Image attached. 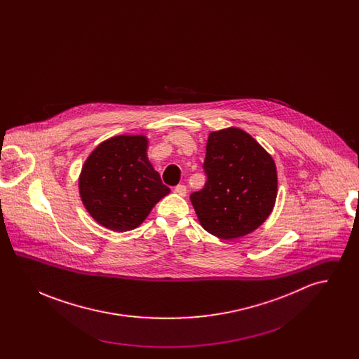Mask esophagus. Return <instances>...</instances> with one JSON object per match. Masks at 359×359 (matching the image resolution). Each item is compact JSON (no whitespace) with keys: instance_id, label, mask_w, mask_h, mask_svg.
<instances>
[{"instance_id":"34e87169","label":"esophagus","mask_w":359,"mask_h":359,"mask_svg":"<svg viewBox=\"0 0 359 359\" xmlns=\"http://www.w3.org/2000/svg\"><path fill=\"white\" fill-rule=\"evenodd\" d=\"M175 192L177 195H180V196H186L187 195V188H186V186H183V184H179V186L175 187Z\"/></svg>"}]
</instances>
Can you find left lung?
I'll return each mask as SVG.
<instances>
[{"mask_svg": "<svg viewBox=\"0 0 359 359\" xmlns=\"http://www.w3.org/2000/svg\"><path fill=\"white\" fill-rule=\"evenodd\" d=\"M203 168L205 188L189 199L205 231L241 238L266 221L277 198V171L253 137L234 126L211 132Z\"/></svg>", "mask_w": 359, "mask_h": 359, "instance_id": "left-lung-1", "label": "left lung"}]
</instances>
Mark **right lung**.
<instances>
[{"mask_svg": "<svg viewBox=\"0 0 359 359\" xmlns=\"http://www.w3.org/2000/svg\"><path fill=\"white\" fill-rule=\"evenodd\" d=\"M148 138L114 136L101 142L79 175V195L87 212L103 227L129 231L171 192L148 160Z\"/></svg>", "mask_w": 359, "mask_h": 359, "instance_id": "right-lung-1", "label": "right lung"}]
</instances>
